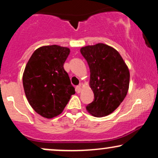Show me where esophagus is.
Here are the masks:
<instances>
[{"mask_svg": "<svg viewBox=\"0 0 158 158\" xmlns=\"http://www.w3.org/2000/svg\"><path fill=\"white\" fill-rule=\"evenodd\" d=\"M76 90H77V92L78 94H79L81 92V85H79V86H77V88H76Z\"/></svg>", "mask_w": 158, "mask_h": 158, "instance_id": "esophagus-1", "label": "esophagus"}]
</instances>
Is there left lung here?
Wrapping results in <instances>:
<instances>
[{"mask_svg":"<svg viewBox=\"0 0 158 158\" xmlns=\"http://www.w3.org/2000/svg\"><path fill=\"white\" fill-rule=\"evenodd\" d=\"M90 68L89 85L94 99L86 107L92 116L106 117L118 108L129 88L130 73L117 50L99 43L80 49Z\"/></svg>","mask_w":158,"mask_h":158,"instance_id":"left-lung-1","label":"left lung"}]
</instances>
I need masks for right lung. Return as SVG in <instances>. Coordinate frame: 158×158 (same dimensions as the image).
Returning <instances> with one entry per match:
<instances>
[{
  "instance_id": "add662e5",
  "label": "right lung",
  "mask_w": 158,
  "mask_h": 158,
  "mask_svg": "<svg viewBox=\"0 0 158 158\" xmlns=\"http://www.w3.org/2000/svg\"><path fill=\"white\" fill-rule=\"evenodd\" d=\"M70 49L48 45L34 51L25 67L23 86L29 103L41 117L51 119L64 110L76 93L64 64Z\"/></svg>"
}]
</instances>
